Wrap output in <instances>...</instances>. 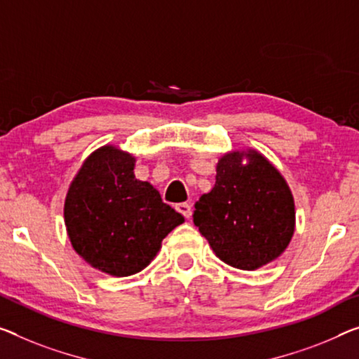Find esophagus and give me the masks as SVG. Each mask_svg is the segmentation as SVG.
I'll return each instance as SVG.
<instances>
[{"label":"esophagus","instance_id":"esophagus-1","mask_svg":"<svg viewBox=\"0 0 359 359\" xmlns=\"http://www.w3.org/2000/svg\"><path fill=\"white\" fill-rule=\"evenodd\" d=\"M176 210H178L181 215H183L184 218H189L191 215H192L191 205H189V203H186V202H183V203H178V205H176Z\"/></svg>","mask_w":359,"mask_h":359}]
</instances>
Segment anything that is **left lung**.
<instances>
[{
    "label": "left lung",
    "mask_w": 359,
    "mask_h": 359,
    "mask_svg": "<svg viewBox=\"0 0 359 359\" xmlns=\"http://www.w3.org/2000/svg\"><path fill=\"white\" fill-rule=\"evenodd\" d=\"M215 180L194 212L215 255L244 271L283 255L295 231V203L279 170L255 149L231 151L219 157Z\"/></svg>",
    "instance_id": "left-lung-1"
}]
</instances>
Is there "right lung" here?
Wrapping results in <instances>:
<instances>
[{"label":"right lung","instance_id":"obj_1","mask_svg":"<svg viewBox=\"0 0 359 359\" xmlns=\"http://www.w3.org/2000/svg\"><path fill=\"white\" fill-rule=\"evenodd\" d=\"M136 158L115 146L86 157L65 196L64 222L74 250L99 271L140 273L184 217L135 176Z\"/></svg>","mask_w":359,"mask_h":359}]
</instances>
